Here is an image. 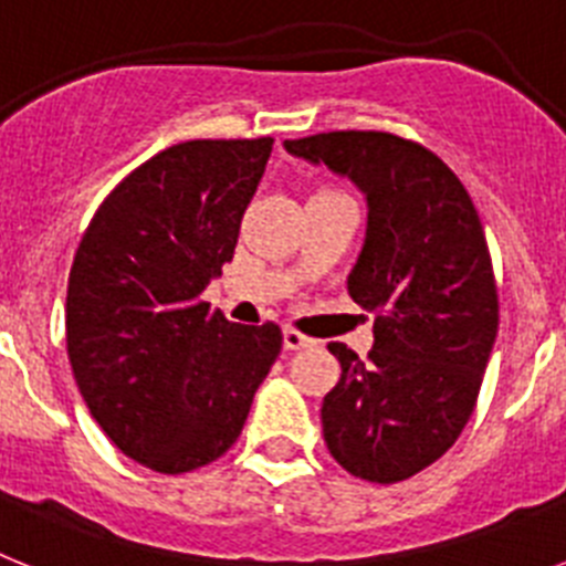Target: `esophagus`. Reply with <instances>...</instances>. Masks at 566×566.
Returning <instances> with one entry per match:
<instances>
[{
	"mask_svg": "<svg viewBox=\"0 0 566 566\" xmlns=\"http://www.w3.org/2000/svg\"><path fill=\"white\" fill-rule=\"evenodd\" d=\"M283 345H286L289 352H300V348H308V345H314V339L306 337L303 332H297V328L286 326L283 328Z\"/></svg>",
	"mask_w": 566,
	"mask_h": 566,
	"instance_id": "obj_1",
	"label": "esophagus"
}]
</instances>
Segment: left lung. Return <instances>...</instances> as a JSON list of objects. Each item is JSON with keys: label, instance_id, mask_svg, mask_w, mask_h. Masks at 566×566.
I'll return each instance as SVG.
<instances>
[{"label": "left lung", "instance_id": "8db88e82", "mask_svg": "<svg viewBox=\"0 0 566 566\" xmlns=\"http://www.w3.org/2000/svg\"><path fill=\"white\" fill-rule=\"evenodd\" d=\"M283 147L348 175L368 201L348 294L374 314V348L359 359L328 345L343 374L319 417L352 476L402 482L437 462L476 408L499 328L482 221L457 172L394 133L337 129Z\"/></svg>", "mask_w": 566, "mask_h": 566}]
</instances>
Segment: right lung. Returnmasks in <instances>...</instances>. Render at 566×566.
I'll return each mask as SVG.
<instances>
[{"label":"right lung","mask_w":566,"mask_h":566,"mask_svg":"<svg viewBox=\"0 0 566 566\" xmlns=\"http://www.w3.org/2000/svg\"><path fill=\"white\" fill-rule=\"evenodd\" d=\"M274 138H198L153 155L84 229L67 280V357L102 431L155 473L238 442L283 348L201 297L238 243Z\"/></svg>","instance_id":"add662e5"}]
</instances>
